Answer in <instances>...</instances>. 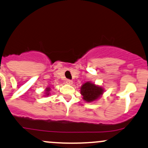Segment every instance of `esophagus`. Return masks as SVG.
<instances>
[{
  "label": "esophagus",
  "instance_id": "esophagus-1",
  "mask_svg": "<svg viewBox=\"0 0 148 148\" xmlns=\"http://www.w3.org/2000/svg\"><path fill=\"white\" fill-rule=\"evenodd\" d=\"M66 83L67 84H69V85H71V84H73V82L71 80H70V79H66Z\"/></svg>",
  "mask_w": 148,
  "mask_h": 148
}]
</instances>
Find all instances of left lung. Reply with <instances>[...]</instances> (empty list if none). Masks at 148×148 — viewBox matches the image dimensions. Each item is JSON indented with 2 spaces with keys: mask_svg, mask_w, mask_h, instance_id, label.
Wrapping results in <instances>:
<instances>
[{
  "mask_svg": "<svg viewBox=\"0 0 148 148\" xmlns=\"http://www.w3.org/2000/svg\"><path fill=\"white\" fill-rule=\"evenodd\" d=\"M104 89L102 87L95 85L90 82H86L81 87V94L83 99L86 102H92L96 100L103 95Z\"/></svg>",
  "mask_w": 148,
  "mask_h": 148,
  "instance_id": "8db88e82",
  "label": "left lung"
}]
</instances>
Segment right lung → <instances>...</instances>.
I'll list each match as a JSON object with an SVG mask.
<instances>
[{"instance_id":"obj_1","label":"right lung","mask_w":148,"mask_h":148,"mask_svg":"<svg viewBox=\"0 0 148 148\" xmlns=\"http://www.w3.org/2000/svg\"><path fill=\"white\" fill-rule=\"evenodd\" d=\"M50 88H46V89H45V91L47 92H46V95H49L50 92H48L50 91Z\"/></svg>"}]
</instances>
